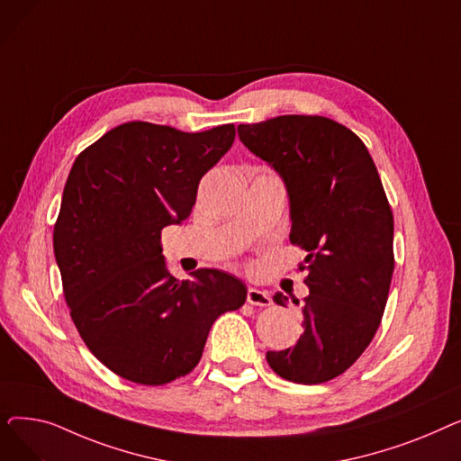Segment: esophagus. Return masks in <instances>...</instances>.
Listing matches in <instances>:
<instances>
[{
    "instance_id": "esophagus-1",
    "label": "esophagus",
    "mask_w": 461,
    "mask_h": 461,
    "mask_svg": "<svg viewBox=\"0 0 461 461\" xmlns=\"http://www.w3.org/2000/svg\"><path fill=\"white\" fill-rule=\"evenodd\" d=\"M247 301L252 304V306H271V297L267 292H263V289H258V287H250L247 292Z\"/></svg>"
}]
</instances>
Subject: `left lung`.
<instances>
[{
  "label": "left lung",
  "mask_w": 461,
  "mask_h": 461,
  "mask_svg": "<svg viewBox=\"0 0 461 461\" xmlns=\"http://www.w3.org/2000/svg\"><path fill=\"white\" fill-rule=\"evenodd\" d=\"M237 132L284 179L289 240L308 252L304 332L294 348L267 351V362L287 381H330L370 346L389 299L394 218L377 167L362 140L329 117L278 115ZM273 301L287 304L282 294Z\"/></svg>",
  "instance_id": "left-lung-1"
}]
</instances>
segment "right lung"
Wrapping results in <instances>:
<instances>
[{"instance_id":"1","label":"right lung","mask_w":461,"mask_h":461,"mask_svg":"<svg viewBox=\"0 0 461 461\" xmlns=\"http://www.w3.org/2000/svg\"><path fill=\"white\" fill-rule=\"evenodd\" d=\"M233 140L231 123L183 132L131 121L70 167L54 226L65 301L89 351L123 379L186 375L216 318L247 301V285L218 269L179 282L160 247L162 228L190 216L200 179Z\"/></svg>"}]
</instances>
